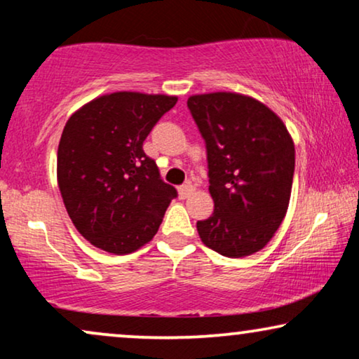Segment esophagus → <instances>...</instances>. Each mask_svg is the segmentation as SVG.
I'll return each mask as SVG.
<instances>
[{"label": "esophagus", "mask_w": 359, "mask_h": 359, "mask_svg": "<svg viewBox=\"0 0 359 359\" xmlns=\"http://www.w3.org/2000/svg\"><path fill=\"white\" fill-rule=\"evenodd\" d=\"M178 193H180V198L181 199H186V198H188V196H191V194L194 193V186L191 184V183L184 184V186H180Z\"/></svg>", "instance_id": "esophagus-1"}]
</instances>
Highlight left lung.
<instances>
[{
    "label": "left lung",
    "mask_w": 359,
    "mask_h": 359,
    "mask_svg": "<svg viewBox=\"0 0 359 359\" xmlns=\"http://www.w3.org/2000/svg\"><path fill=\"white\" fill-rule=\"evenodd\" d=\"M205 142L214 212L196 227L205 247L243 258L262 250L281 225L291 199L296 151L284 122L238 93L189 96Z\"/></svg>",
    "instance_id": "obj_1"
}]
</instances>
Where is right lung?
<instances>
[{
	"instance_id": "1",
	"label": "right lung",
	"mask_w": 359,
	"mask_h": 359,
	"mask_svg": "<svg viewBox=\"0 0 359 359\" xmlns=\"http://www.w3.org/2000/svg\"><path fill=\"white\" fill-rule=\"evenodd\" d=\"M178 97L117 91L96 97L63 127L57 181L78 232L96 248L132 253L149 243L176 189L160 178L144 140Z\"/></svg>"
}]
</instances>
